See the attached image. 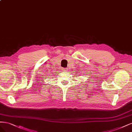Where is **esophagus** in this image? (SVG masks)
<instances>
[{
    "mask_svg": "<svg viewBox=\"0 0 132 132\" xmlns=\"http://www.w3.org/2000/svg\"><path fill=\"white\" fill-rule=\"evenodd\" d=\"M62 71H67V70H68V68H63V69H62Z\"/></svg>",
    "mask_w": 132,
    "mask_h": 132,
    "instance_id": "esophagus-1",
    "label": "esophagus"
}]
</instances>
